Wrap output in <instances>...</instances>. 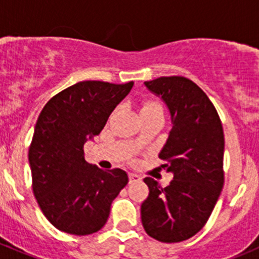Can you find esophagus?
Masks as SVG:
<instances>
[{
	"label": "esophagus",
	"mask_w": 259,
	"mask_h": 259,
	"mask_svg": "<svg viewBox=\"0 0 259 259\" xmlns=\"http://www.w3.org/2000/svg\"><path fill=\"white\" fill-rule=\"evenodd\" d=\"M141 180V176L137 175V174H130L129 175V181L130 183H137V181Z\"/></svg>",
	"instance_id": "esophagus-1"
}]
</instances>
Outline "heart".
I'll use <instances>...</instances> for the list:
<instances>
[{"label":"heart","mask_w":259,"mask_h":259,"mask_svg":"<svg viewBox=\"0 0 259 259\" xmlns=\"http://www.w3.org/2000/svg\"><path fill=\"white\" fill-rule=\"evenodd\" d=\"M144 112H151V113H161L163 116V108L162 106L159 105L158 102H154V101H149V102L144 103L143 107H142L141 113Z\"/></svg>","instance_id":"obj_1"}]
</instances>
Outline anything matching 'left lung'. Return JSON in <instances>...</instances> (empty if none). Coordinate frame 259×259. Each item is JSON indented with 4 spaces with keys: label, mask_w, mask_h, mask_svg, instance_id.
Listing matches in <instances>:
<instances>
[{
    "label": "left lung",
    "mask_w": 259,
    "mask_h": 259,
    "mask_svg": "<svg viewBox=\"0 0 259 259\" xmlns=\"http://www.w3.org/2000/svg\"><path fill=\"white\" fill-rule=\"evenodd\" d=\"M144 84L170 110L172 129L158 157L174 179L165 188L144 179L149 194L142 203V224L151 238L179 243L202 230L221 194L224 129L213 103L190 79L161 76Z\"/></svg>",
    "instance_id": "obj_1"
}]
</instances>
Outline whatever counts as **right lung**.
I'll use <instances>...</instances> for the list:
<instances>
[{
	"mask_svg": "<svg viewBox=\"0 0 259 259\" xmlns=\"http://www.w3.org/2000/svg\"><path fill=\"white\" fill-rule=\"evenodd\" d=\"M134 81H79L53 96L38 116L29 147L31 188L48 221L72 235L105 226L111 203L127 184L121 168L102 170L84 158V143L105 127Z\"/></svg>",
	"mask_w": 259,
	"mask_h": 259,
	"instance_id": "add662e5",
	"label": "right lung"
}]
</instances>
